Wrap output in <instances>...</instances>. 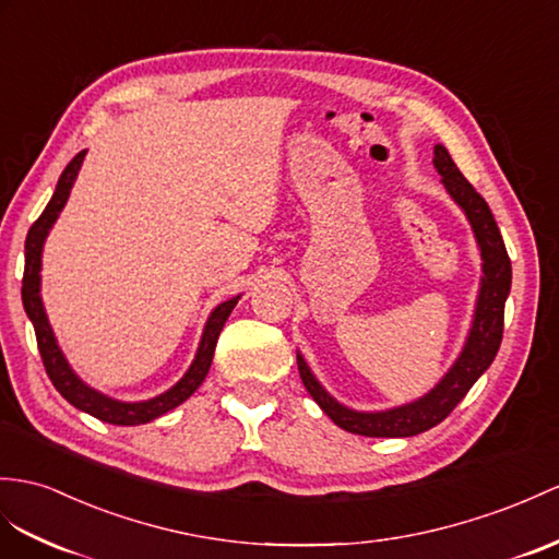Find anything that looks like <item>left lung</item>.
I'll return each instance as SVG.
<instances>
[{
  "label": "left lung",
  "instance_id": "8db88e82",
  "mask_svg": "<svg viewBox=\"0 0 559 559\" xmlns=\"http://www.w3.org/2000/svg\"><path fill=\"white\" fill-rule=\"evenodd\" d=\"M433 168L439 170L445 192L453 197V201L462 211H465L484 261V277L479 287V298H476L472 330L465 348L460 350V356L451 370L443 374L437 386L413 403L379 413H358L334 401L330 393L322 389L316 374L310 372V367L301 353H296L298 372H301L304 386L308 389L312 401L322 407V413L330 417L336 427H342L350 433H360V437L401 439L415 437V433L437 427L439 421L451 415L453 407L467 396V391L474 386L476 379L491 367L502 342V320H506V301L512 284V265L506 251V241L500 237V229L496 225L491 209H488V203L465 180V175L457 170L443 144L433 146Z\"/></svg>",
  "mask_w": 559,
  "mask_h": 559
}]
</instances>
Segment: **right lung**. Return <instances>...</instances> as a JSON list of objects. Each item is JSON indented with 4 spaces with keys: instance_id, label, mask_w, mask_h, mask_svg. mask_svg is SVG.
Returning a JSON list of instances; mask_svg holds the SVG:
<instances>
[{
    "instance_id": "1",
    "label": "right lung",
    "mask_w": 559,
    "mask_h": 559,
    "mask_svg": "<svg viewBox=\"0 0 559 559\" xmlns=\"http://www.w3.org/2000/svg\"><path fill=\"white\" fill-rule=\"evenodd\" d=\"M85 154L87 152H80L71 163H68L66 170L59 177L57 189H53L51 201L47 203V209L33 223V227L28 229V237H25V270H23V287H21L23 308H25V312H28V318L35 326L37 348H39V356H43L45 370L51 379V384L57 386V391L68 403L75 405L78 411H83L92 417L108 421V425H120V427L146 425V421L166 415L168 411H173V407L185 403L201 386V382L206 379L209 367L213 362L217 336H221L229 312L235 310L239 296L229 298V301L221 304L211 312L206 326H203L201 344L197 348L194 362L189 365V370L185 372L180 382L170 386L166 393H160V396L140 401V403H126V401H116L111 396H104L102 391L87 386L83 379L73 372V367L68 365L63 350L59 348L57 336H53L49 320H47L43 296H39V270H43L45 239L49 235L51 225L57 223L59 213L66 206L68 194H71V187L78 177V170L85 160Z\"/></svg>"
}]
</instances>
